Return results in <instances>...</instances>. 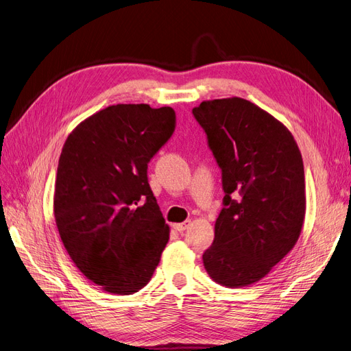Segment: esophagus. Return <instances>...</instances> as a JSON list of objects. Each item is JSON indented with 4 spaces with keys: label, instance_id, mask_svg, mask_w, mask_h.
I'll use <instances>...</instances> for the list:
<instances>
[{
    "label": "esophagus",
    "instance_id": "1",
    "mask_svg": "<svg viewBox=\"0 0 351 351\" xmlns=\"http://www.w3.org/2000/svg\"><path fill=\"white\" fill-rule=\"evenodd\" d=\"M189 226H191V221H189V219H186V221H184V223L173 224V228H175L178 232H182V231H185Z\"/></svg>",
    "mask_w": 351,
    "mask_h": 351
}]
</instances>
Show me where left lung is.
I'll list each match as a JSON object with an SVG mask.
<instances>
[{
  "label": "left lung",
  "instance_id": "8db88e82",
  "mask_svg": "<svg viewBox=\"0 0 351 351\" xmlns=\"http://www.w3.org/2000/svg\"><path fill=\"white\" fill-rule=\"evenodd\" d=\"M192 112L221 167L226 192L204 266L223 287H249L301 236L306 208L302 156L287 125L247 99L202 101Z\"/></svg>",
  "mask_w": 351,
  "mask_h": 351
}]
</instances>
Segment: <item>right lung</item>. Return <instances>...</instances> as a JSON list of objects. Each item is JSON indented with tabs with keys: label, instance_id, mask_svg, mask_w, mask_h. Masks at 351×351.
<instances>
[{
	"label": "right lung",
	"instance_id": "right-lung-1",
	"mask_svg": "<svg viewBox=\"0 0 351 351\" xmlns=\"http://www.w3.org/2000/svg\"><path fill=\"white\" fill-rule=\"evenodd\" d=\"M173 130L171 107L117 104L88 117L64 141L56 226L75 266L102 291L138 292L160 262L169 226L149 186L147 163Z\"/></svg>",
	"mask_w": 351,
	"mask_h": 351
}]
</instances>
